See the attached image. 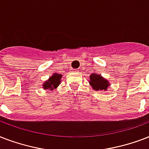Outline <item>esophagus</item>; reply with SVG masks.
Instances as JSON below:
<instances>
[{"mask_svg":"<svg viewBox=\"0 0 149 149\" xmlns=\"http://www.w3.org/2000/svg\"><path fill=\"white\" fill-rule=\"evenodd\" d=\"M74 71H75V72H77V70H74Z\"/></svg>","mask_w":149,"mask_h":149,"instance_id":"obj_1","label":"esophagus"}]
</instances>
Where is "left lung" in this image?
<instances>
[{
  "label": "left lung",
  "instance_id": "8db88e82",
  "mask_svg": "<svg viewBox=\"0 0 149 149\" xmlns=\"http://www.w3.org/2000/svg\"><path fill=\"white\" fill-rule=\"evenodd\" d=\"M89 84L95 91H106L111 86L107 79L103 77L99 73H91L90 76Z\"/></svg>",
  "mask_w": 149,
  "mask_h": 149
}]
</instances>
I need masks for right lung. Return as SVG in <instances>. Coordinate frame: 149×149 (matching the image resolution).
Wrapping results in <instances>:
<instances>
[{"label":"right lung","mask_w":149,"mask_h":149,"mask_svg":"<svg viewBox=\"0 0 149 149\" xmlns=\"http://www.w3.org/2000/svg\"><path fill=\"white\" fill-rule=\"evenodd\" d=\"M63 75L58 74L56 72H54L49 79L42 84V88L44 90L52 91L54 89H56L61 84V79H62Z\"/></svg>","instance_id":"right-lung-1"}]
</instances>
